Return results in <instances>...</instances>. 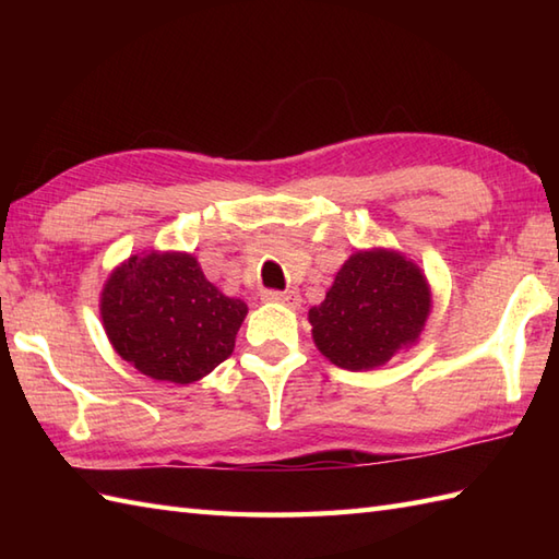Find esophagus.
<instances>
[{
  "label": "esophagus",
  "instance_id": "esophagus-1",
  "mask_svg": "<svg viewBox=\"0 0 559 559\" xmlns=\"http://www.w3.org/2000/svg\"><path fill=\"white\" fill-rule=\"evenodd\" d=\"M266 302H278V305H288V307H298L300 305V295L295 290H266L264 293Z\"/></svg>",
  "mask_w": 559,
  "mask_h": 559
}]
</instances>
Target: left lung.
I'll use <instances>...</instances> for the list:
<instances>
[{
  "mask_svg": "<svg viewBox=\"0 0 559 559\" xmlns=\"http://www.w3.org/2000/svg\"><path fill=\"white\" fill-rule=\"evenodd\" d=\"M430 307L432 290L415 261L396 249H360L310 310L312 338L343 370H374L420 338Z\"/></svg>",
  "mask_w": 559,
  "mask_h": 559,
  "instance_id": "left-lung-1",
  "label": "left lung"
}]
</instances>
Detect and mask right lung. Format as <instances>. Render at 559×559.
I'll return each mask as SVG.
<instances>
[{
	"mask_svg": "<svg viewBox=\"0 0 559 559\" xmlns=\"http://www.w3.org/2000/svg\"><path fill=\"white\" fill-rule=\"evenodd\" d=\"M100 317L117 355L141 374L192 384L230 358L247 305L213 286L194 254L151 249L110 273Z\"/></svg>",
	"mask_w": 559,
	"mask_h": 559,
	"instance_id": "1",
	"label": "right lung"
}]
</instances>
